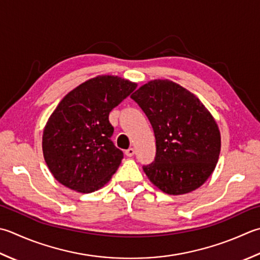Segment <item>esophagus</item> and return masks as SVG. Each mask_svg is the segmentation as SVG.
<instances>
[{
    "label": "esophagus",
    "instance_id": "obj_1",
    "mask_svg": "<svg viewBox=\"0 0 260 260\" xmlns=\"http://www.w3.org/2000/svg\"><path fill=\"white\" fill-rule=\"evenodd\" d=\"M134 153H135V150L133 149V147H129V149L128 150H126L125 151V154L127 155V156H133L134 155Z\"/></svg>",
    "mask_w": 260,
    "mask_h": 260
}]
</instances>
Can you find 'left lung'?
Returning <instances> with one entry per match:
<instances>
[{
  "label": "left lung",
  "mask_w": 260,
  "mask_h": 260,
  "mask_svg": "<svg viewBox=\"0 0 260 260\" xmlns=\"http://www.w3.org/2000/svg\"><path fill=\"white\" fill-rule=\"evenodd\" d=\"M154 131V161L143 166L149 179L170 195L197 189L214 171L221 135L200 99L169 80H154L131 95Z\"/></svg>",
  "instance_id": "8db88e82"
}]
</instances>
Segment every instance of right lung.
<instances>
[{
    "label": "right lung",
    "mask_w": 260,
    "mask_h": 260,
    "mask_svg": "<svg viewBox=\"0 0 260 260\" xmlns=\"http://www.w3.org/2000/svg\"><path fill=\"white\" fill-rule=\"evenodd\" d=\"M136 89L118 76L101 75L76 86L46 124L43 152L55 179L80 192H92L110 180L124 157L111 136L109 113Z\"/></svg>",
    "instance_id": "obj_1"
}]
</instances>
